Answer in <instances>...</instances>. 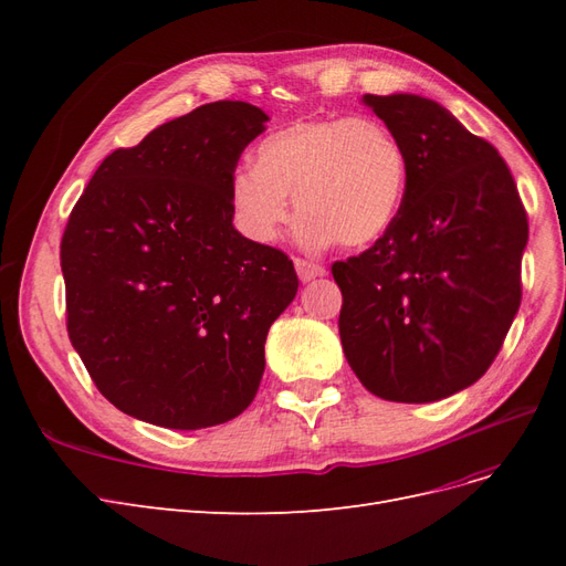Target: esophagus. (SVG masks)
Wrapping results in <instances>:
<instances>
[{"instance_id":"obj_1","label":"esophagus","mask_w":566,"mask_h":566,"mask_svg":"<svg viewBox=\"0 0 566 566\" xmlns=\"http://www.w3.org/2000/svg\"><path fill=\"white\" fill-rule=\"evenodd\" d=\"M295 269H297V276L302 283H310L318 276H325V269L316 262H310V260H295Z\"/></svg>"}]
</instances>
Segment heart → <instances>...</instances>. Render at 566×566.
<instances>
[{"label":"heart","mask_w":566,"mask_h":566,"mask_svg":"<svg viewBox=\"0 0 566 566\" xmlns=\"http://www.w3.org/2000/svg\"><path fill=\"white\" fill-rule=\"evenodd\" d=\"M406 179L403 146L387 125L331 115L269 134L254 150V167L235 169L229 200L235 227L254 243L276 241L295 196L306 245L364 248L394 224Z\"/></svg>","instance_id":"heart-1"}]
</instances>
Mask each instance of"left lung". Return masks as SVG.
I'll list each match as a JSON object with an SVG mask.
<instances>
[{"instance_id":"obj_1","label":"left lung","mask_w":566,"mask_h":566,"mask_svg":"<svg viewBox=\"0 0 566 566\" xmlns=\"http://www.w3.org/2000/svg\"><path fill=\"white\" fill-rule=\"evenodd\" d=\"M361 101L403 146L408 179L389 231L333 264L342 349L375 397L430 403L474 385L501 352L528 221L499 150L437 101Z\"/></svg>"}]
</instances>
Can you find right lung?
I'll list each match as a JSON object with an SVG mask.
<instances>
[{
  "mask_svg": "<svg viewBox=\"0 0 566 566\" xmlns=\"http://www.w3.org/2000/svg\"><path fill=\"white\" fill-rule=\"evenodd\" d=\"M269 115L214 101L98 165L61 241L67 335L98 391L169 430L229 422L297 295L287 256L233 227L229 188Z\"/></svg>",
  "mask_w": 566,
  "mask_h": 566,
  "instance_id": "1",
  "label": "right lung"
}]
</instances>
